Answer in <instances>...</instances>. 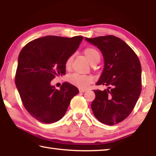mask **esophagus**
<instances>
[{
  "label": "esophagus",
  "instance_id": "obj_1",
  "mask_svg": "<svg viewBox=\"0 0 156 156\" xmlns=\"http://www.w3.org/2000/svg\"><path fill=\"white\" fill-rule=\"evenodd\" d=\"M86 91H87V89H79V91H80V93H84V92H85Z\"/></svg>",
  "mask_w": 156,
  "mask_h": 156
}]
</instances>
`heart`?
Masks as SVG:
<instances>
[{
  "label": "heart",
  "instance_id": "obj_1",
  "mask_svg": "<svg viewBox=\"0 0 156 156\" xmlns=\"http://www.w3.org/2000/svg\"><path fill=\"white\" fill-rule=\"evenodd\" d=\"M84 54L87 59L91 65L98 63L100 61V54L98 50L93 47H87L84 49ZM73 60V56H69L65 60V67L68 69L71 67ZM68 81L80 89H86L94 82V77L89 75H81L78 73H73L68 77Z\"/></svg>",
  "mask_w": 156,
  "mask_h": 156
}]
</instances>
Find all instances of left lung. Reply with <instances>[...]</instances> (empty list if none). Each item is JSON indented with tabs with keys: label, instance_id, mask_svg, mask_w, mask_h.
<instances>
[{
	"label": "left lung",
	"instance_id": "1",
	"mask_svg": "<svg viewBox=\"0 0 156 156\" xmlns=\"http://www.w3.org/2000/svg\"><path fill=\"white\" fill-rule=\"evenodd\" d=\"M85 40L97 46L105 67L96 85L108 88L94 90L96 98L91 109L98 120L113 125L127 118L135 107L142 91L141 65L138 57L125 42L107 35Z\"/></svg>",
	"mask_w": 156,
	"mask_h": 156
}]
</instances>
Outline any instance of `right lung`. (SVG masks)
Segmentation results:
<instances>
[{
  "mask_svg": "<svg viewBox=\"0 0 156 156\" xmlns=\"http://www.w3.org/2000/svg\"><path fill=\"white\" fill-rule=\"evenodd\" d=\"M83 37L47 36L28 43L20 52L15 83L23 106L43 123H53L65 115L78 89L63 83L60 89L51 85L56 76L65 75L66 59L78 48Z\"/></svg>",
  "mask_w": 156,
  "mask_h": 156,
  "instance_id": "right-lung-1",
  "label": "right lung"
}]
</instances>
